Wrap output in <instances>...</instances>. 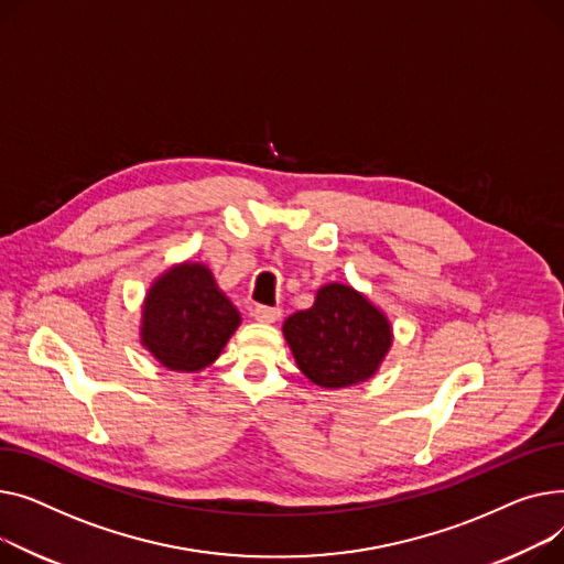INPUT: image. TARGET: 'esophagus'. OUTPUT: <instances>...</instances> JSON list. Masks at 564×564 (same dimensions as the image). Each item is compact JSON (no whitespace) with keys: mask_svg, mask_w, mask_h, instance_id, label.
<instances>
[{"mask_svg":"<svg viewBox=\"0 0 564 564\" xmlns=\"http://www.w3.org/2000/svg\"><path fill=\"white\" fill-rule=\"evenodd\" d=\"M280 310L278 307H254L252 310V316H254V321H259V323H275L278 318H280Z\"/></svg>","mask_w":564,"mask_h":564,"instance_id":"34e87169","label":"esophagus"}]
</instances>
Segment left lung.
<instances>
[{
	"label": "left lung",
	"instance_id": "8db88e82",
	"mask_svg": "<svg viewBox=\"0 0 564 564\" xmlns=\"http://www.w3.org/2000/svg\"><path fill=\"white\" fill-rule=\"evenodd\" d=\"M282 333L297 369L323 389L371 380L393 344L387 314L341 282L321 286L314 305L291 314Z\"/></svg>",
	"mask_w": 564,
	"mask_h": 564
}]
</instances>
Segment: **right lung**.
<instances>
[{
	"instance_id": "add662e5",
	"label": "right lung",
	"mask_w": 564,
	"mask_h": 564,
	"mask_svg": "<svg viewBox=\"0 0 564 564\" xmlns=\"http://www.w3.org/2000/svg\"><path fill=\"white\" fill-rule=\"evenodd\" d=\"M239 325V310L205 263L182 261L143 297L141 346L169 371L197 373L212 367Z\"/></svg>"
}]
</instances>
